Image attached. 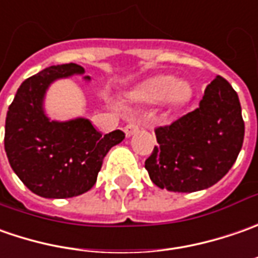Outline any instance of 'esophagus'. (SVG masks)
<instances>
[{
    "label": "esophagus",
    "mask_w": 258,
    "mask_h": 258,
    "mask_svg": "<svg viewBox=\"0 0 258 258\" xmlns=\"http://www.w3.org/2000/svg\"><path fill=\"white\" fill-rule=\"evenodd\" d=\"M140 127H141V124L140 122H130V124H127L125 125V128H124V131H125V136L127 137H131L133 134H136L138 130H140Z\"/></svg>",
    "instance_id": "esophagus-1"
}]
</instances>
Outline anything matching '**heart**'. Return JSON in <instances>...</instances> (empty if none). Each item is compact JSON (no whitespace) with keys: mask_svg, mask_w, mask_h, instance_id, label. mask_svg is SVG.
<instances>
[{"mask_svg":"<svg viewBox=\"0 0 258 258\" xmlns=\"http://www.w3.org/2000/svg\"><path fill=\"white\" fill-rule=\"evenodd\" d=\"M170 95L174 101H184L190 95V88L182 83L178 84L174 77L160 76L150 80L138 91V98L148 102L163 101Z\"/></svg>","mask_w":258,"mask_h":258,"instance_id":"obj_1","label":"heart"}]
</instances>
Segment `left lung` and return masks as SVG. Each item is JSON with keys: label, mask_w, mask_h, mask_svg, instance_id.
<instances>
[{"label": "left lung", "mask_w": 258, "mask_h": 258, "mask_svg": "<svg viewBox=\"0 0 258 258\" xmlns=\"http://www.w3.org/2000/svg\"><path fill=\"white\" fill-rule=\"evenodd\" d=\"M154 131L158 147L146 160V170L157 187L175 192L209 188L228 173L243 146L238 95L217 76L199 108Z\"/></svg>", "instance_id": "obj_1"}]
</instances>
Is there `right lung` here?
Wrapping results in <instances>:
<instances>
[{
  "label": "right lung",
  "mask_w": 258,
  "mask_h": 258,
  "mask_svg": "<svg viewBox=\"0 0 258 258\" xmlns=\"http://www.w3.org/2000/svg\"><path fill=\"white\" fill-rule=\"evenodd\" d=\"M83 73L84 68L74 62L45 68L24 81L8 107L5 153L14 173L40 197L84 194L97 181L110 148L125 137L121 130L102 136L85 118L58 122L44 114L47 87L57 78Z\"/></svg>",
  "instance_id": "obj_1"
}]
</instances>
